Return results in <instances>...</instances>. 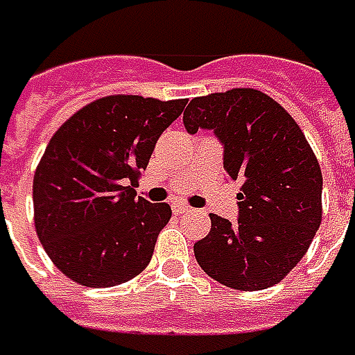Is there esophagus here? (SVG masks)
<instances>
[{"label":"esophagus","instance_id":"obj_1","mask_svg":"<svg viewBox=\"0 0 355 355\" xmlns=\"http://www.w3.org/2000/svg\"><path fill=\"white\" fill-rule=\"evenodd\" d=\"M188 204H184V202H175V204H173V211H175V214H184V211H188Z\"/></svg>","mask_w":355,"mask_h":355}]
</instances>
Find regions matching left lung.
<instances>
[{"instance_id":"1","label":"left lung","mask_w":355,"mask_h":355,"mask_svg":"<svg viewBox=\"0 0 355 355\" xmlns=\"http://www.w3.org/2000/svg\"><path fill=\"white\" fill-rule=\"evenodd\" d=\"M188 134L211 130L237 182L235 223L211 214L208 237L194 245L200 268L241 291L266 289L303 259L322 218V175L295 120L254 89L192 98Z\"/></svg>"}]
</instances>
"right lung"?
Listing matches in <instances>:
<instances>
[{"instance_id":"1","label":"right lung","mask_w":355,"mask_h":355,"mask_svg":"<svg viewBox=\"0 0 355 355\" xmlns=\"http://www.w3.org/2000/svg\"><path fill=\"white\" fill-rule=\"evenodd\" d=\"M184 105V98L105 96L52 136L33 180L35 225L67 278L112 288L149 264L171 206L136 198L132 187Z\"/></svg>"}]
</instances>
